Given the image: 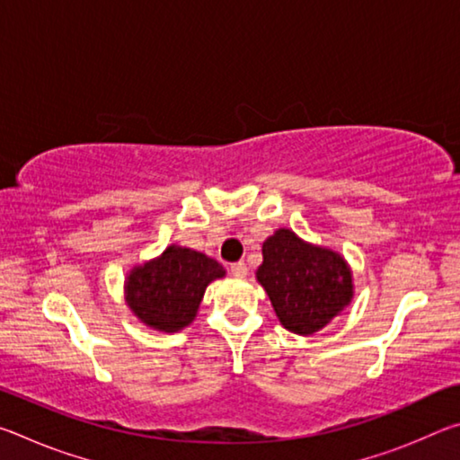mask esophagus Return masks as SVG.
<instances>
[{
	"label": "esophagus",
	"mask_w": 460,
	"mask_h": 460,
	"mask_svg": "<svg viewBox=\"0 0 460 460\" xmlns=\"http://www.w3.org/2000/svg\"><path fill=\"white\" fill-rule=\"evenodd\" d=\"M231 274L235 276V278H239V279H243V278H247V266H245L243 261L233 263V266H231Z\"/></svg>",
	"instance_id": "34e87169"
}]
</instances>
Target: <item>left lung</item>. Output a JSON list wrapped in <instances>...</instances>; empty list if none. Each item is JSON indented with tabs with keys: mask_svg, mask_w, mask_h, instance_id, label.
<instances>
[{
	"mask_svg": "<svg viewBox=\"0 0 460 460\" xmlns=\"http://www.w3.org/2000/svg\"><path fill=\"white\" fill-rule=\"evenodd\" d=\"M261 255L255 279L286 331L310 337L351 305L353 271L334 249L308 243L282 227L263 241Z\"/></svg>",
	"mask_w": 460,
	"mask_h": 460,
	"instance_id": "left-lung-1",
	"label": "left lung"
}]
</instances>
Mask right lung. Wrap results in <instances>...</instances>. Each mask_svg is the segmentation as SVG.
Here are the masks:
<instances>
[{
  "mask_svg": "<svg viewBox=\"0 0 460 460\" xmlns=\"http://www.w3.org/2000/svg\"><path fill=\"white\" fill-rule=\"evenodd\" d=\"M219 278H225L219 261L172 243L158 258L129 270L123 294L139 323L158 332H178L197 318L207 286Z\"/></svg>",
  "mask_w": 460,
  "mask_h": 460,
  "instance_id": "1",
  "label": "right lung"
}]
</instances>
